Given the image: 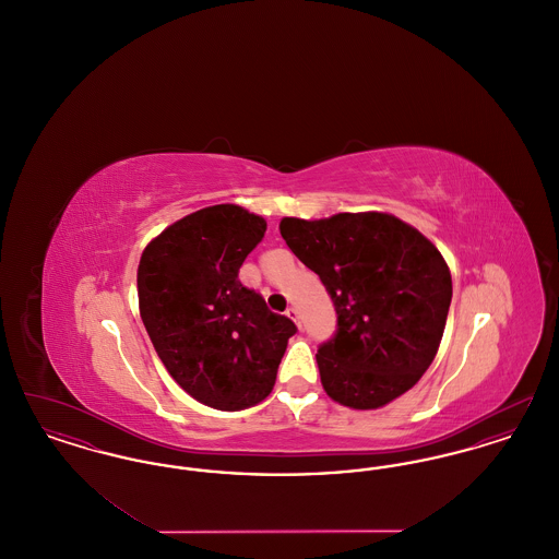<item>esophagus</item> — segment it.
<instances>
[{
	"instance_id": "esophagus-1",
	"label": "esophagus",
	"mask_w": 559,
	"mask_h": 559,
	"mask_svg": "<svg viewBox=\"0 0 559 559\" xmlns=\"http://www.w3.org/2000/svg\"><path fill=\"white\" fill-rule=\"evenodd\" d=\"M287 317H289V319L299 326V314H297V308H293V306L292 308H287Z\"/></svg>"
}]
</instances>
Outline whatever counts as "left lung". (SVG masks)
<instances>
[{
  "label": "left lung",
  "instance_id": "left-lung-1",
  "mask_svg": "<svg viewBox=\"0 0 559 559\" xmlns=\"http://www.w3.org/2000/svg\"><path fill=\"white\" fill-rule=\"evenodd\" d=\"M281 235L319 274L337 312V331L317 354L324 392L367 411L411 390L438 352L451 308L440 251L388 213L285 217Z\"/></svg>",
  "mask_w": 559,
  "mask_h": 559
}]
</instances>
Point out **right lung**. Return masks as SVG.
I'll return each mask as SVG.
<instances>
[{
    "instance_id": "add662e5",
    "label": "right lung",
    "mask_w": 559,
    "mask_h": 559,
    "mask_svg": "<svg viewBox=\"0 0 559 559\" xmlns=\"http://www.w3.org/2000/svg\"><path fill=\"white\" fill-rule=\"evenodd\" d=\"M264 233V217L213 205L171 224L140 258V317L153 346L185 392L219 411L266 399L297 333L239 281Z\"/></svg>"
}]
</instances>
